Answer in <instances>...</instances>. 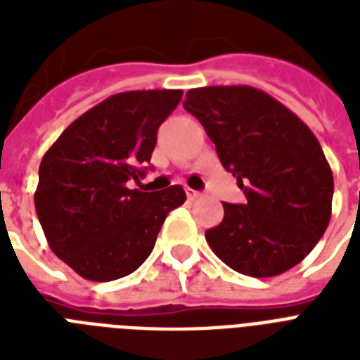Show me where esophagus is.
Returning a JSON list of instances; mask_svg holds the SVG:
<instances>
[{
    "label": "esophagus",
    "instance_id": "esophagus-1",
    "mask_svg": "<svg viewBox=\"0 0 360 360\" xmlns=\"http://www.w3.org/2000/svg\"><path fill=\"white\" fill-rule=\"evenodd\" d=\"M186 196L191 200H198V198H202V192L194 191V188H186Z\"/></svg>",
    "mask_w": 360,
    "mask_h": 360
}]
</instances>
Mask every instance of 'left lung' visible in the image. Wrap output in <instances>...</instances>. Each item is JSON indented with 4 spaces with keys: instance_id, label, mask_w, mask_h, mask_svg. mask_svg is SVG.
<instances>
[{
    "instance_id": "1",
    "label": "left lung",
    "mask_w": 360,
    "mask_h": 360,
    "mask_svg": "<svg viewBox=\"0 0 360 360\" xmlns=\"http://www.w3.org/2000/svg\"><path fill=\"white\" fill-rule=\"evenodd\" d=\"M237 177L245 203H222L205 231L213 252L246 276H276L312 252L327 230L335 181L314 132L276 98L250 86L198 87L183 103Z\"/></svg>"
}]
</instances>
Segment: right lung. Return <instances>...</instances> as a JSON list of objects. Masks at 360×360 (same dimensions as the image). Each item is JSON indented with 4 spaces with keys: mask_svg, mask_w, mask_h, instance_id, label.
<instances>
[{
    "mask_svg": "<svg viewBox=\"0 0 360 360\" xmlns=\"http://www.w3.org/2000/svg\"><path fill=\"white\" fill-rule=\"evenodd\" d=\"M181 89L112 95L63 130L42 157L35 211L48 245L82 278L110 282L134 273L151 254L169 211L186 194L130 191L146 174L158 127Z\"/></svg>",
    "mask_w": 360,
    "mask_h": 360,
    "instance_id": "add662e5",
    "label": "right lung"
}]
</instances>
